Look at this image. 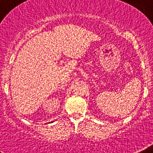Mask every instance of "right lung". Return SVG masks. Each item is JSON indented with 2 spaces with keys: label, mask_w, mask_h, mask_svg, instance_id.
<instances>
[{
  "label": "right lung",
  "mask_w": 153,
  "mask_h": 153,
  "mask_svg": "<svg viewBox=\"0 0 153 153\" xmlns=\"http://www.w3.org/2000/svg\"><path fill=\"white\" fill-rule=\"evenodd\" d=\"M51 123H53V122H51Z\"/></svg>",
  "instance_id": "add662e5"
}]
</instances>
